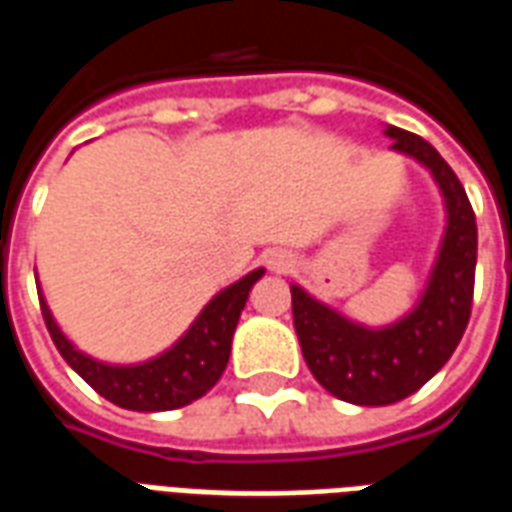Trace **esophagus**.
I'll use <instances>...</instances> for the list:
<instances>
[{
	"instance_id": "1",
	"label": "esophagus",
	"mask_w": 512,
	"mask_h": 512,
	"mask_svg": "<svg viewBox=\"0 0 512 512\" xmlns=\"http://www.w3.org/2000/svg\"><path fill=\"white\" fill-rule=\"evenodd\" d=\"M266 263L274 274H288V271H293V263H296V260H293V255L285 252V249H274V252H268Z\"/></svg>"
}]
</instances>
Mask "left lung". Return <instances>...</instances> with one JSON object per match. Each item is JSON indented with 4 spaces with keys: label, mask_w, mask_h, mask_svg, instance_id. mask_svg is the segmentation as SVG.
<instances>
[{
    "label": "left lung",
    "mask_w": 512,
    "mask_h": 512,
    "mask_svg": "<svg viewBox=\"0 0 512 512\" xmlns=\"http://www.w3.org/2000/svg\"><path fill=\"white\" fill-rule=\"evenodd\" d=\"M384 134L392 150L433 175L447 211L436 263L414 310L373 329L290 285L304 362L326 392L356 406H389L414 395L447 365L472 315L477 224L461 180L422 136L395 126H386Z\"/></svg>",
    "instance_id": "8db88e82"
}]
</instances>
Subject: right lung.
<instances>
[{
    "instance_id": "1",
    "label": "right lung",
    "mask_w": 512,
    "mask_h": 512,
    "mask_svg": "<svg viewBox=\"0 0 512 512\" xmlns=\"http://www.w3.org/2000/svg\"><path fill=\"white\" fill-rule=\"evenodd\" d=\"M263 274L266 268H255L238 282L219 290L202 307L178 343L139 365H109L79 351L62 334L40 290L38 296L43 321L57 351L98 395L128 411H172L194 403L222 378L241 310L249 299L252 285Z\"/></svg>"
}]
</instances>
